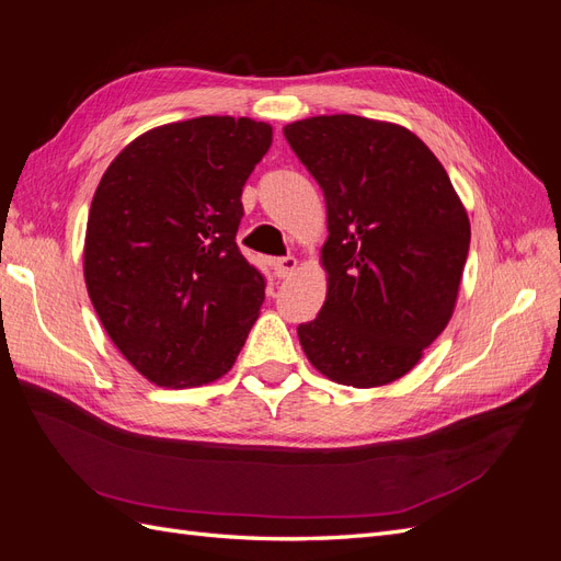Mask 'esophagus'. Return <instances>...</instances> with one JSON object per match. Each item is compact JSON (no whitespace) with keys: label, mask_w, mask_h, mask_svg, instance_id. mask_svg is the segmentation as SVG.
<instances>
[{"label":"esophagus","mask_w":561,"mask_h":561,"mask_svg":"<svg viewBox=\"0 0 561 561\" xmlns=\"http://www.w3.org/2000/svg\"><path fill=\"white\" fill-rule=\"evenodd\" d=\"M295 268H297V260H295V257H280V260H274V271H276V276H278V278L293 276V274H295Z\"/></svg>","instance_id":"1"}]
</instances>
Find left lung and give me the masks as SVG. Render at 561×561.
Returning a JSON list of instances; mask_svg holds the SVG:
<instances>
[{
  "label": "left lung",
  "instance_id": "left-lung-1",
  "mask_svg": "<svg viewBox=\"0 0 561 561\" xmlns=\"http://www.w3.org/2000/svg\"><path fill=\"white\" fill-rule=\"evenodd\" d=\"M320 184L325 304L297 328L336 383L377 388L414 369L454 316L470 219L445 165L400 124L322 114L283 128Z\"/></svg>",
  "mask_w": 561,
  "mask_h": 561
}]
</instances>
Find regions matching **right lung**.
<instances>
[{"label":"right lung","mask_w":561,"mask_h":561,"mask_svg":"<svg viewBox=\"0 0 561 561\" xmlns=\"http://www.w3.org/2000/svg\"><path fill=\"white\" fill-rule=\"evenodd\" d=\"M274 140L250 116H196L138 135L93 194L83 280L124 358L163 388L217 381L264 301L236 245L243 184Z\"/></svg>","instance_id":"add662e5"}]
</instances>
